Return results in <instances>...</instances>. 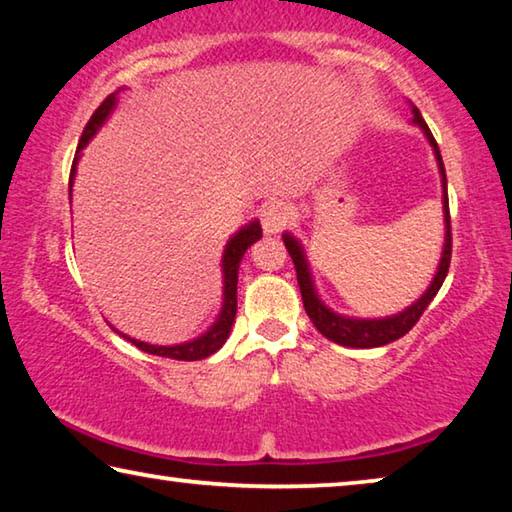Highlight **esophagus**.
<instances>
[{"mask_svg": "<svg viewBox=\"0 0 512 512\" xmlns=\"http://www.w3.org/2000/svg\"><path fill=\"white\" fill-rule=\"evenodd\" d=\"M289 221H291V210L282 203L268 205L262 212V228L266 235H277V232H282L287 228Z\"/></svg>", "mask_w": 512, "mask_h": 512, "instance_id": "34e87169", "label": "esophagus"}]
</instances>
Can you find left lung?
<instances>
[{
	"label": "left lung",
	"mask_w": 512,
	"mask_h": 512,
	"mask_svg": "<svg viewBox=\"0 0 512 512\" xmlns=\"http://www.w3.org/2000/svg\"><path fill=\"white\" fill-rule=\"evenodd\" d=\"M411 112H413L411 124L418 126L422 135L427 137V142L433 151V158L438 162L440 187H443V221H445V241H443V253H440V262L436 266V275L431 277L427 291H424L418 300L411 302V305L404 307L402 311H397V314L381 316V318H357V316L339 314V311L327 307L325 302L320 300L314 284V275L309 271L305 248H302L298 237H293L291 232H284L282 235L287 253L293 259V266H296L298 287L302 293V305H305L307 316L311 318V323H314V327L325 336V339L345 345V348H379V345L402 339V336L409 332L415 323H418L420 316L424 314V309L429 307V302L436 298V293L440 291V287H443L449 271V259H452V225H449L445 164H443V158H440V149L436 140H433L429 126L424 124L420 110L415 108L413 103H411Z\"/></svg>",
	"instance_id": "8db88e82"
}]
</instances>
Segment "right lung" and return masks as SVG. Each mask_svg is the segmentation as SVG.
<instances>
[{
  "label": "right lung",
  "instance_id": "obj_1",
  "mask_svg": "<svg viewBox=\"0 0 512 512\" xmlns=\"http://www.w3.org/2000/svg\"><path fill=\"white\" fill-rule=\"evenodd\" d=\"M124 88H119L117 92H112L110 97L101 103V106L94 110L92 119L85 126V131L81 135L79 149H76L74 162H72V173H69V196H72V187H74V178H76V167H79L81 153L85 146L90 144L94 135L101 131V126L110 119L112 112L117 108L119 101V92ZM262 239V225H259L257 219L248 221L228 239V244L223 248V257H221V273H223V302H221V311L216 316L214 323L205 329L201 336H196L192 341L185 343H176V345H153L140 339H133V336L121 334L117 327H112L119 336H124L126 341H131L135 348H140L142 352L149 354H158V357H169V359H178V361H198L214 354L216 350L223 348V343L228 341V336L232 332V325H235V316H237V280H239V264L244 259L246 250L255 244V241Z\"/></svg>",
  "mask_w": 512,
  "mask_h": 512
}]
</instances>
